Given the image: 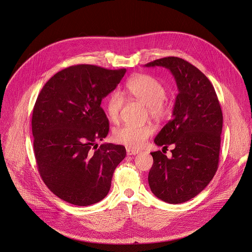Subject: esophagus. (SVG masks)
I'll list each match as a JSON object with an SVG mask.
<instances>
[{"mask_svg":"<svg viewBox=\"0 0 252 252\" xmlns=\"http://www.w3.org/2000/svg\"><path fill=\"white\" fill-rule=\"evenodd\" d=\"M139 152L137 150H133V149H130V148H126V155L127 156H135L137 155Z\"/></svg>","mask_w":252,"mask_h":252,"instance_id":"esophagus-1","label":"esophagus"}]
</instances>
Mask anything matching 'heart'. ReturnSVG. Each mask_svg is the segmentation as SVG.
<instances>
[{"instance_id":"obj_1","label":"heart","mask_w":252,"mask_h":252,"mask_svg":"<svg viewBox=\"0 0 252 252\" xmlns=\"http://www.w3.org/2000/svg\"><path fill=\"white\" fill-rule=\"evenodd\" d=\"M126 93L147 105L148 113L155 120H162L167 117L171 110L168 102L166 88L157 77L150 74H138L127 81ZM125 103L124 95L114 91L106 100V111L110 120L116 123ZM154 127L150 125H124L114 131V140L130 149H139L154 134Z\"/></svg>"}]
</instances>
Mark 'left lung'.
<instances>
[{
	"label": "left lung",
	"mask_w": 252,
	"mask_h": 252,
	"mask_svg": "<svg viewBox=\"0 0 252 252\" xmlns=\"http://www.w3.org/2000/svg\"><path fill=\"white\" fill-rule=\"evenodd\" d=\"M145 65L166 67L178 86L173 119L155 139L158 146L175 148L170 158L160 151L151 153L154 164L148 181L158 198L181 204L198 195L219 168L222 111L214 86L190 63L166 57Z\"/></svg>",
	"instance_id": "1"
}]
</instances>
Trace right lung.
Here are the masks:
<instances>
[{
    "label": "right lung",
    "mask_w": 252,
    "mask_h": 252,
    "mask_svg": "<svg viewBox=\"0 0 252 252\" xmlns=\"http://www.w3.org/2000/svg\"><path fill=\"white\" fill-rule=\"evenodd\" d=\"M126 71L71 65L52 76L36 98L32 131L37 170L47 188L67 203L90 206L101 201L126 158L122 145L96 144L109 131L101 100Z\"/></svg>",
    "instance_id": "add662e5"
}]
</instances>
